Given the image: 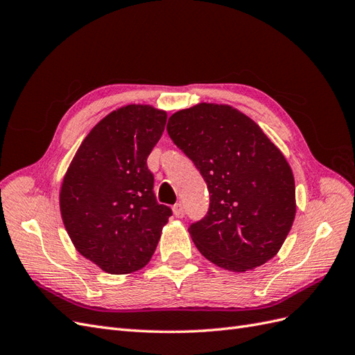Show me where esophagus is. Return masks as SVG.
Segmentation results:
<instances>
[{
    "instance_id": "obj_1",
    "label": "esophagus",
    "mask_w": 355,
    "mask_h": 355,
    "mask_svg": "<svg viewBox=\"0 0 355 355\" xmlns=\"http://www.w3.org/2000/svg\"><path fill=\"white\" fill-rule=\"evenodd\" d=\"M173 214L176 218H184L185 216V210L184 206H182V202H176L173 206Z\"/></svg>"
}]
</instances>
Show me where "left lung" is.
<instances>
[{
    "label": "left lung",
    "instance_id": "obj_1",
    "mask_svg": "<svg viewBox=\"0 0 355 355\" xmlns=\"http://www.w3.org/2000/svg\"><path fill=\"white\" fill-rule=\"evenodd\" d=\"M167 132L207 184L209 211L188 230L200 253L232 272L272 259L296 213L295 178L280 149L230 105L178 111Z\"/></svg>",
    "mask_w": 355,
    "mask_h": 355
}]
</instances>
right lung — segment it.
I'll return each mask as SVG.
<instances>
[{"label": "right lung", "mask_w": 355, "mask_h": 355, "mask_svg": "<svg viewBox=\"0 0 355 355\" xmlns=\"http://www.w3.org/2000/svg\"><path fill=\"white\" fill-rule=\"evenodd\" d=\"M166 111L127 105L96 124L72 158L60 188L71 241L108 274L144 268L171 209L158 204L146 158L159 141Z\"/></svg>", "instance_id": "right-lung-1"}]
</instances>
